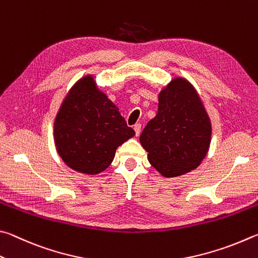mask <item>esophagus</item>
<instances>
[{
	"label": "esophagus",
	"instance_id": "esophagus-1",
	"mask_svg": "<svg viewBox=\"0 0 258 258\" xmlns=\"http://www.w3.org/2000/svg\"><path fill=\"white\" fill-rule=\"evenodd\" d=\"M141 129H142L141 123H136L134 125V130H135V133H136V136H139V134H141Z\"/></svg>",
	"mask_w": 258,
	"mask_h": 258
}]
</instances>
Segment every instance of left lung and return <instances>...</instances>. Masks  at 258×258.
Segmentation results:
<instances>
[{
  "label": "left lung",
  "instance_id": "8db88e82",
  "mask_svg": "<svg viewBox=\"0 0 258 258\" xmlns=\"http://www.w3.org/2000/svg\"><path fill=\"white\" fill-rule=\"evenodd\" d=\"M210 116L194 86L174 78L159 94V110L139 137L153 168L166 178L195 170L209 152Z\"/></svg>",
  "mask_w": 258,
  "mask_h": 258
}]
</instances>
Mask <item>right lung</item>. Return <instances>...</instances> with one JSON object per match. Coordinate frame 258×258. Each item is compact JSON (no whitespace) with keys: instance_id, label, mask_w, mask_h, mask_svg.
Wrapping results in <instances>:
<instances>
[{"instance_id":"add662e5","label":"right lung","mask_w":258,"mask_h":258,"mask_svg":"<svg viewBox=\"0 0 258 258\" xmlns=\"http://www.w3.org/2000/svg\"><path fill=\"white\" fill-rule=\"evenodd\" d=\"M134 136V129L97 88L92 75L72 86L54 120L58 155L69 168L86 174L103 172L116 148Z\"/></svg>"}]
</instances>
